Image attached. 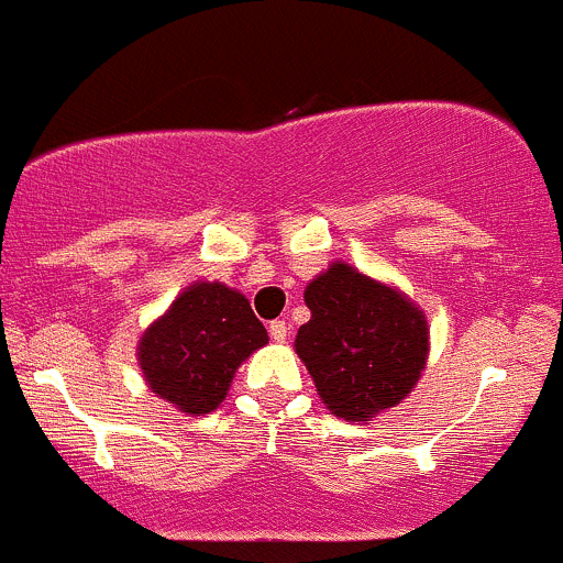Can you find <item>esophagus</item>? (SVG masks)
<instances>
[{"label": "esophagus", "mask_w": 563, "mask_h": 563, "mask_svg": "<svg viewBox=\"0 0 563 563\" xmlns=\"http://www.w3.org/2000/svg\"><path fill=\"white\" fill-rule=\"evenodd\" d=\"M269 334H272V340H277V343H286V340H288V323L277 318V321L269 323Z\"/></svg>", "instance_id": "1"}]
</instances>
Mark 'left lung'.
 I'll use <instances>...</instances> for the list:
<instances>
[{
  "mask_svg": "<svg viewBox=\"0 0 563 563\" xmlns=\"http://www.w3.org/2000/svg\"><path fill=\"white\" fill-rule=\"evenodd\" d=\"M310 321L294 340L327 408L371 422L397 406L424 371L428 321L397 288L334 261L305 288Z\"/></svg>",
  "mask_w": 563,
  "mask_h": 563,
  "instance_id": "left-lung-1",
  "label": "left lung"
}]
</instances>
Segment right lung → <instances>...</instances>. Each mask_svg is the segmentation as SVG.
<instances>
[{"label":"right lung","instance_id":"1","mask_svg":"<svg viewBox=\"0 0 563 563\" xmlns=\"http://www.w3.org/2000/svg\"><path fill=\"white\" fill-rule=\"evenodd\" d=\"M266 343L264 323L240 291L198 280L141 334L139 365L157 397L201 417L225 400L236 367Z\"/></svg>","mask_w":563,"mask_h":563}]
</instances>
